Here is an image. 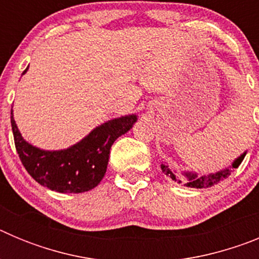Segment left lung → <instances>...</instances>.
<instances>
[{"label":"left lung","instance_id":"left-lung-1","mask_svg":"<svg viewBox=\"0 0 259 259\" xmlns=\"http://www.w3.org/2000/svg\"><path fill=\"white\" fill-rule=\"evenodd\" d=\"M245 154H246V153H244L241 157H239L236 161L233 162L232 168H236V167L240 166V163L242 162V159H244ZM161 168L167 176H170L172 180H176L175 174L172 172V170H170V168H168V166H166V164H161ZM230 174H231L230 168H226V170L219 171V172L211 174V175H207V176L206 175L197 176L196 174L185 172V176L188 178V180H187V183H185L184 185H187V187H189V188H209V187H211V185L218 184L221 180L227 179L228 176H230ZM179 182H180V180H179Z\"/></svg>","mask_w":259,"mask_h":259}]
</instances>
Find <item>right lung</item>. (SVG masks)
Instances as JSON below:
<instances>
[{"mask_svg": "<svg viewBox=\"0 0 259 259\" xmlns=\"http://www.w3.org/2000/svg\"><path fill=\"white\" fill-rule=\"evenodd\" d=\"M136 119V115H127L109 120L80 143L56 152L41 150L23 140L13 111L11 128L20 161L38 184L59 193H81L100 184L106 172L110 148L119 136L131 130Z\"/></svg>", "mask_w": 259, "mask_h": 259, "instance_id": "1", "label": "right lung"}]
</instances>
